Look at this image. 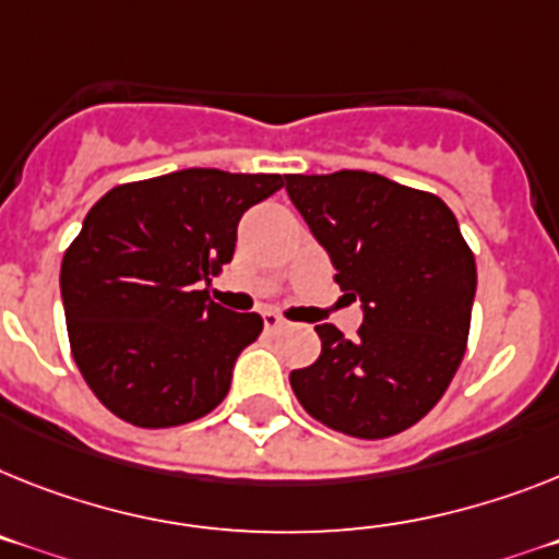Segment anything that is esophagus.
<instances>
[{
  "instance_id": "1",
  "label": "esophagus",
  "mask_w": 559,
  "mask_h": 559,
  "mask_svg": "<svg viewBox=\"0 0 559 559\" xmlns=\"http://www.w3.org/2000/svg\"><path fill=\"white\" fill-rule=\"evenodd\" d=\"M284 326H287V321H284V318L275 316V312H264V330L266 332H278V330H284Z\"/></svg>"
}]
</instances>
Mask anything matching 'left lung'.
Here are the masks:
<instances>
[{"label":"left lung","mask_w":559,"mask_h":559,"mask_svg":"<svg viewBox=\"0 0 559 559\" xmlns=\"http://www.w3.org/2000/svg\"><path fill=\"white\" fill-rule=\"evenodd\" d=\"M335 284L364 304L358 335L316 326L321 355L289 372L309 415L349 438L415 426L452 383L466 352L477 289L475 252L435 192L378 173L284 176Z\"/></svg>","instance_id":"obj_1"}]
</instances>
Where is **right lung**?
<instances>
[{"instance_id": "right-lung-1", "label": "right lung", "mask_w": 559, "mask_h": 559, "mask_svg": "<svg viewBox=\"0 0 559 559\" xmlns=\"http://www.w3.org/2000/svg\"><path fill=\"white\" fill-rule=\"evenodd\" d=\"M278 173L192 170L105 192L62 258L70 352L93 395L142 429L199 420L227 397L233 364L264 321L210 301L241 215Z\"/></svg>"}]
</instances>
